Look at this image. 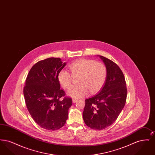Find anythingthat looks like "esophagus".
<instances>
[{
	"instance_id": "34e87169",
	"label": "esophagus",
	"mask_w": 155,
	"mask_h": 155,
	"mask_svg": "<svg viewBox=\"0 0 155 155\" xmlns=\"http://www.w3.org/2000/svg\"><path fill=\"white\" fill-rule=\"evenodd\" d=\"M73 103H75L77 101V99H73Z\"/></svg>"
}]
</instances>
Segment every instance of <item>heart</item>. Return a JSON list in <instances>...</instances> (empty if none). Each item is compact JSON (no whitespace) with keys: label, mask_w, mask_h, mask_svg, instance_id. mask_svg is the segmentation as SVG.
I'll return each instance as SVG.
<instances>
[{"label":"heart","mask_w":155,"mask_h":155,"mask_svg":"<svg viewBox=\"0 0 155 155\" xmlns=\"http://www.w3.org/2000/svg\"><path fill=\"white\" fill-rule=\"evenodd\" d=\"M71 73L62 70L58 74V81L61 86L66 89L70 88L73 82V77L80 76L78 86L73 87L67 92V95L73 98L85 96L89 91L95 94L103 87L107 76L106 68L101 63L88 59L77 60L69 66Z\"/></svg>","instance_id":"b5f03b06"}]
</instances>
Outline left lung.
Listing matches in <instances>:
<instances>
[{
    "instance_id": "8db88e82",
    "label": "left lung",
    "mask_w": 155,
    "mask_h": 155,
    "mask_svg": "<svg viewBox=\"0 0 155 155\" xmlns=\"http://www.w3.org/2000/svg\"><path fill=\"white\" fill-rule=\"evenodd\" d=\"M106 68L107 76L99 93L85 99L82 117L92 129L102 130L111 125L125 106L127 95L125 78L113 61L99 56Z\"/></svg>"
}]
</instances>
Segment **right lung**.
<instances>
[{"label":"right lung","mask_w":155,"mask_h":155,"mask_svg":"<svg viewBox=\"0 0 155 155\" xmlns=\"http://www.w3.org/2000/svg\"><path fill=\"white\" fill-rule=\"evenodd\" d=\"M66 64L60 58L41 60L32 67L25 80L23 92L27 107L37 124L45 130L54 131L64 125L72 105L58 81Z\"/></svg>","instance_id":"add662e5"}]
</instances>
